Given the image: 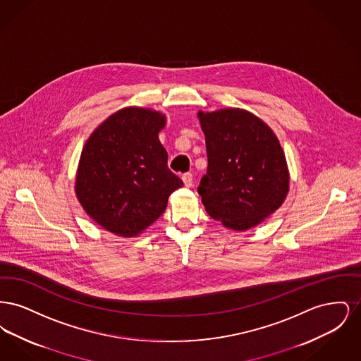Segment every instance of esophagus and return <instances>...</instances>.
Instances as JSON below:
<instances>
[{"mask_svg":"<svg viewBox=\"0 0 361 361\" xmlns=\"http://www.w3.org/2000/svg\"><path fill=\"white\" fill-rule=\"evenodd\" d=\"M183 181H184V185L185 187H192V184H193V176L190 174V173H184L183 174Z\"/></svg>","mask_w":361,"mask_h":361,"instance_id":"1","label":"esophagus"}]
</instances>
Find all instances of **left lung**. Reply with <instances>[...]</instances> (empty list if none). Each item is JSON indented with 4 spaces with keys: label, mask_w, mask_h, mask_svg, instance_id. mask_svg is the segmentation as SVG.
I'll return each mask as SVG.
<instances>
[{
    "label": "left lung",
    "mask_w": 361,
    "mask_h": 361,
    "mask_svg": "<svg viewBox=\"0 0 361 361\" xmlns=\"http://www.w3.org/2000/svg\"><path fill=\"white\" fill-rule=\"evenodd\" d=\"M197 116L208 158L197 192L208 215L237 231L257 226L288 193L290 173L279 139L240 108L200 111Z\"/></svg>",
    "instance_id": "8db88e82"
}]
</instances>
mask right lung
Instances as JSON below:
<instances>
[{"instance_id":"add662e5","label":"right lung","mask_w":361,"mask_h":361,"mask_svg":"<svg viewBox=\"0 0 361 361\" xmlns=\"http://www.w3.org/2000/svg\"><path fill=\"white\" fill-rule=\"evenodd\" d=\"M165 115L128 106L111 115L86 140L75 177V195L103 228L135 237L162 215L168 199L183 187L168 168L158 139Z\"/></svg>"}]
</instances>
